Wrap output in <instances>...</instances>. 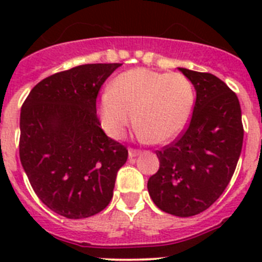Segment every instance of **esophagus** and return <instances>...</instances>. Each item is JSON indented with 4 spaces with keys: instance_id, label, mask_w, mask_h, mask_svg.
Here are the masks:
<instances>
[{
    "instance_id": "obj_1",
    "label": "esophagus",
    "mask_w": 262,
    "mask_h": 262,
    "mask_svg": "<svg viewBox=\"0 0 262 262\" xmlns=\"http://www.w3.org/2000/svg\"><path fill=\"white\" fill-rule=\"evenodd\" d=\"M140 154H142V152L139 151V149H133V148H131V149H128V157H129V159L139 156Z\"/></svg>"
}]
</instances>
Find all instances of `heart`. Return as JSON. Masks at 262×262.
Wrapping results in <instances>:
<instances>
[{
	"label": "heart",
	"mask_w": 262,
	"mask_h": 262,
	"mask_svg": "<svg viewBox=\"0 0 262 262\" xmlns=\"http://www.w3.org/2000/svg\"><path fill=\"white\" fill-rule=\"evenodd\" d=\"M193 107L194 88L184 75L135 68L113 80L101 98L99 117L106 133L119 139L135 115L139 135L164 144L184 131Z\"/></svg>",
	"instance_id": "heart-1"
}]
</instances>
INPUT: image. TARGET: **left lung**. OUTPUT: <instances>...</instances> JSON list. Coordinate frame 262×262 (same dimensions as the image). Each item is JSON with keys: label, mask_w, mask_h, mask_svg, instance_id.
I'll return each mask as SVG.
<instances>
[{"label": "left lung", "mask_w": 262, "mask_h": 262, "mask_svg": "<svg viewBox=\"0 0 262 262\" xmlns=\"http://www.w3.org/2000/svg\"><path fill=\"white\" fill-rule=\"evenodd\" d=\"M196 98L189 127L156 155L160 168L148 193L164 212L187 217L205 211L230 184L242 154L244 129L237 96L211 73L178 68Z\"/></svg>", "instance_id": "1"}]
</instances>
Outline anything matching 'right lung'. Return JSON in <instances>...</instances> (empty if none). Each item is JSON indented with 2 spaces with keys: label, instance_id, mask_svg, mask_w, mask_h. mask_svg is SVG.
<instances>
[{
  "label": "right lung",
  "instance_id": "add662e5",
  "mask_svg": "<svg viewBox=\"0 0 262 262\" xmlns=\"http://www.w3.org/2000/svg\"><path fill=\"white\" fill-rule=\"evenodd\" d=\"M122 64H85L32 88L20 108L19 157L32 189L53 212L82 219L113 198L124 145L108 138L96 101L106 78Z\"/></svg>",
  "mask_w": 262,
  "mask_h": 262
}]
</instances>
